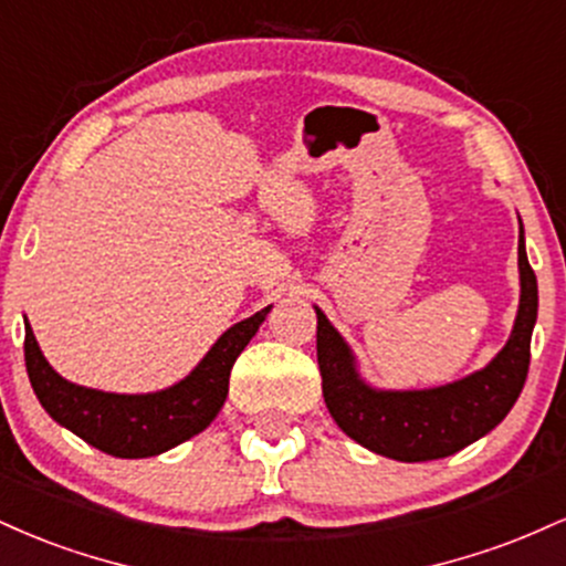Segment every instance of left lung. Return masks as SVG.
Instances as JSON below:
<instances>
[{
    "mask_svg": "<svg viewBox=\"0 0 566 566\" xmlns=\"http://www.w3.org/2000/svg\"><path fill=\"white\" fill-rule=\"evenodd\" d=\"M522 297L511 337L484 369L423 391H378L356 373L348 343L316 308V359L324 405L335 423L367 450L401 463L454 454L490 433L522 394L530 369V340L537 319V279L518 231Z\"/></svg>",
    "mask_w": 566,
    "mask_h": 566,
    "instance_id": "obj_1",
    "label": "left lung"
}]
</instances>
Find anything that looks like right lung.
Wrapping results in <instances>:
<instances>
[{"label":"right lung","instance_id":"right-lung-1","mask_svg":"<svg viewBox=\"0 0 566 566\" xmlns=\"http://www.w3.org/2000/svg\"><path fill=\"white\" fill-rule=\"evenodd\" d=\"M269 311L271 305L226 329L188 378L157 394H106L69 382L48 365L29 322L23 343L25 369L39 405L55 423L114 458H154L197 437L216 420L229 396L233 361Z\"/></svg>","mask_w":566,"mask_h":566}]
</instances>
